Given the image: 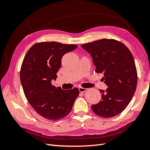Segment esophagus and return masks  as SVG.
Segmentation results:
<instances>
[{"mask_svg": "<svg viewBox=\"0 0 150 150\" xmlns=\"http://www.w3.org/2000/svg\"><path fill=\"white\" fill-rule=\"evenodd\" d=\"M88 89H86V88H82V87H80V88H79V92H81V93H84V92H85L86 90H87Z\"/></svg>", "mask_w": 150, "mask_h": 150, "instance_id": "obj_1", "label": "esophagus"}]
</instances>
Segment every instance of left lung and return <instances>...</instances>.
I'll use <instances>...</instances> for the list:
<instances>
[{
	"label": "left lung",
	"instance_id": "8db88e82",
	"mask_svg": "<svg viewBox=\"0 0 150 150\" xmlns=\"http://www.w3.org/2000/svg\"><path fill=\"white\" fill-rule=\"evenodd\" d=\"M93 58L98 73L104 74L108 88L99 89L102 100L92 105L103 117L119 115L128 105L137 86L138 75L132 54L125 45L112 39H103L81 45Z\"/></svg>",
	"mask_w": 150,
	"mask_h": 150
}]
</instances>
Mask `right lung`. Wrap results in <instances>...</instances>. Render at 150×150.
Masks as SVG:
<instances>
[{
  "label": "right lung",
  "instance_id": "obj_1",
  "mask_svg": "<svg viewBox=\"0 0 150 150\" xmlns=\"http://www.w3.org/2000/svg\"><path fill=\"white\" fill-rule=\"evenodd\" d=\"M77 47L54 41L38 42L24 58L20 79L24 94L30 106L44 118L57 121L66 117L78 96L77 88L62 90L51 83L57 78L62 56Z\"/></svg>",
  "mask_w": 150,
  "mask_h": 150
}]
</instances>
